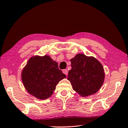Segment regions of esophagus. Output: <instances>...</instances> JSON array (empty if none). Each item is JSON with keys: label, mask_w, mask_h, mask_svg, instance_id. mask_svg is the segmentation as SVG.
<instances>
[{"label": "esophagus", "mask_w": 128, "mask_h": 128, "mask_svg": "<svg viewBox=\"0 0 128 128\" xmlns=\"http://www.w3.org/2000/svg\"><path fill=\"white\" fill-rule=\"evenodd\" d=\"M63 73L64 74H65L66 75H67L68 74V70L67 69H64V70H63Z\"/></svg>", "instance_id": "esophagus-1"}]
</instances>
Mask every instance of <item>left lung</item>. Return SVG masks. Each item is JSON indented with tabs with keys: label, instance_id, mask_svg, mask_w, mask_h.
Returning <instances> with one entry per match:
<instances>
[{
	"label": "left lung",
	"instance_id": "8db88e82",
	"mask_svg": "<svg viewBox=\"0 0 128 128\" xmlns=\"http://www.w3.org/2000/svg\"><path fill=\"white\" fill-rule=\"evenodd\" d=\"M72 68L68 71V80L73 89L83 97L97 93L103 84L105 73L102 64L93 56L83 54L71 59Z\"/></svg>",
	"mask_w": 128,
	"mask_h": 128
}]
</instances>
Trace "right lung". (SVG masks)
<instances>
[{
	"label": "right lung",
	"instance_id": "1",
	"mask_svg": "<svg viewBox=\"0 0 128 128\" xmlns=\"http://www.w3.org/2000/svg\"><path fill=\"white\" fill-rule=\"evenodd\" d=\"M66 77L59 70L58 64L48 55L32 56L22 72V82L26 90L41 100L50 97L56 85Z\"/></svg>",
	"mask_w": 128,
	"mask_h": 128
}]
</instances>
